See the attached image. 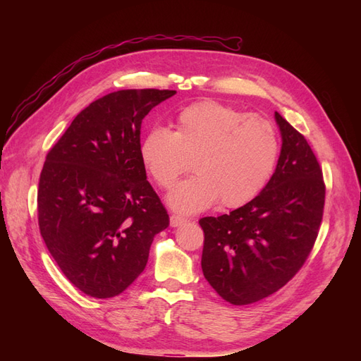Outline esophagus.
<instances>
[{
	"mask_svg": "<svg viewBox=\"0 0 361 361\" xmlns=\"http://www.w3.org/2000/svg\"><path fill=\"white\" fill-rule=\"evenodd\" d=\"M183 223H187V218L179 216V215H171V216H170V226H171V227H179V226H182Z\"/></svg>",
	"mask_w": 361,
	"mask_h": 361,
	"instance_id": "esophagus-1",
	"label": "esophagus"
}]
</instances>
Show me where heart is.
Returning a JSON list of instances; mask_svg holds the SVG:
<instances>
[{
  "mask_svg": "<svg viewBox=\"0 0 361 361\" xmlns=\"http://www.w3.org/2000/svg\"><path fill=\"white\" fill-rule=\"evenodd\" d=\"M280 143L268 118L215 101L192 104L178 114L174 130L155 126L140 145L147 173L169 190L191 159L194 176L167 195L174 212H202L218 200L238 207L265 188L277 166Z\"/></svg>",
  "mask_w": 361,
  "mask_h": 361,
  "instance_id": "1",
  "label": "heart"
}]
</instances>
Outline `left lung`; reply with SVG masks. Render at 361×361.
Wrapping results in <instances>:
<instances>
[{"label": "left lung", "instance_id": "8db88e82", "mask_svg": "<svg viewBox=\"0 0 361 361\" xmlns=\"http://www.w3.org/2000/svg\"><path fill=\"white\" fill-rule=\"evenodd\" d=\"M281 150L256 197L231 214L204 216L202 269L223 300L245 305L277 292L310 255L324 214L322 170L307 140L277 111Z\"/></svg>", "mask_w": 361, "mask_h": 361}]
</instances>
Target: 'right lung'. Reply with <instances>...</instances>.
Segmentation results:
<instances>
[{"mask_svg": "<svg viewBox=\"0 0 361 361\" xmlns=\"http://www.w3.org/2000/svg\"><path fill=\"white\" fill-rule=\"evenodd\" d=\"M174 90H118L92 102L48 152L39 228L68 280L93 298L122 293L145 271L169 214L147 182L140 129Z\"/></svg>", "mask_w": 361, "mask_h": 361, "instance_id": "right-lung-1", "label": "right lung"}]
</instances>
